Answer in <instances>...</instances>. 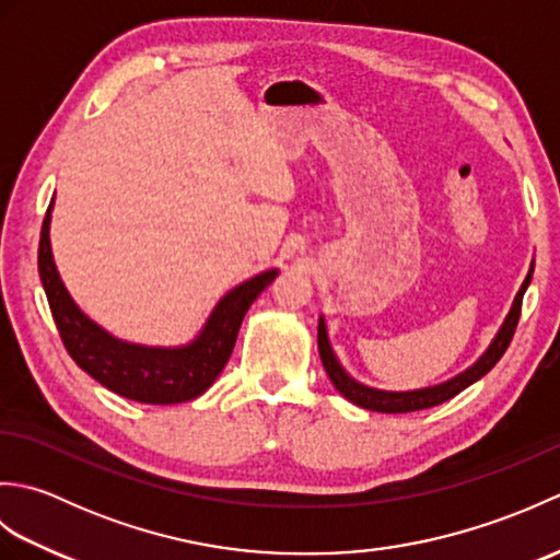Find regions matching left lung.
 Listing matches in <instances>:
<instances>
[{"instance_id": "1", "label": "left lung", "mask_w": 560, "mask_h": 560, "mask_svg": "<svg viewBox=\"0 0 560 560\" xmlns=\"http://www.w3.org/2000/svg\"><path fill=\"white\" fill-rule=\"evenodd\" d=\"M532 271H534V267L529 269L525 283H522V289L517 291L515 303H513V307H510V313L505 317L501 331H498L495 339L491 341V347L486 349L481 359L474 363L469 371H464L462 375L452 377V380H447V383L435 385V387L413 389V392H383V389H373V387H365L361 383H355V380L343 373V368L339 365L335 351H331V347H329L325 319H319V327H317L319 359H323V365H325V371L331 380V385H335L349 401H353L355 407L380 411V413H407V411L431 409V407H438V404L452 399L455 395H459L462 389H467L471 383H477L479 377H483L498 361L503 359V353L510 347V341H513V335H515L517 323H520L522 295H525V291L529 287Z\"/></svg>"}]
</instances>
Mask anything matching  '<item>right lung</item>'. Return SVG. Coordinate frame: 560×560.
I'll return each instance as SVG.
<instances>
[{
    "mask_svg": "<svg viewBox=\"0 0 560 560\" xmlns=\"http://www.w3.org/2000/svg\"><path fill=\"white\" fill-rule=\"evenodd\" d=\"M50 209L43 219L38 271L55 325L67 353L103 387L144 404H177L199 397L229 363L247 307L277 279V269L259 273L223 295L201 335L183 349H147L110 337L69 299L50 249Z\"/></svg>",
    "mask_w": 560,
    "mask_h": 560,
    "instance_id": "right-lung-1",
    "label": "right lung"
}]
</instances>
